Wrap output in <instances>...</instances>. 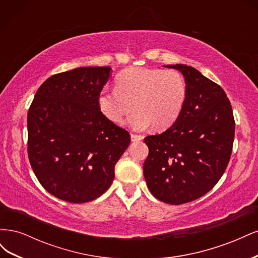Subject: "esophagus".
Instances as JSON below:
<instances>
[{
    "mask_svg": "<svg viewBox=\"0 0 258 258\" xmlns=\"http://www.w3.org/2000/svg\"><path fill=\"white\" fill-rule=\"evenodd\" d=\"M143 140V136L141 135H136V134H131V141L136 142V141H141Z\"/></svg>",
    "mask_w": 258,
    "mask_h": 258,
    "instance_id": "1",
    "label": "esophagus"
}]
</instances>
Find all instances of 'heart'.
<instances>
[{
	"mask_svg": "<svg viewBox=\"0 0 258 258\" xmlns=\"http://www.w3.org/2000/svg\"><path fill=\"white\" fill-rule=\"evenodd\" d=\"M187 98L185 77L176 70L129 68L116 77V88L99 92V111L113 122H121L134 110L128 124L135 130L170 127L178 118Z\"/></svg>",
	"mask_w": 258,
	"mask_h": 258,
	"instance_id": "heart-1",
	"label": "heart"
}]
</instances>
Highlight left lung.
I'll list each match as a JSON object with an SVG mask.
<instances>
[{"label":"left lung","instance_id":"obj_1","mask_svg":"<svg viewBox=\"0 0 258 258\" xmlns=\"http://www.w3.org/2000/svg\"><path fill=\"white\" fill-rule=\"evenodd\" d=\"M166 68L182 72L187 98L172 126L144 139L150 152L143 173L155 198L183 205L204 196L224 174L232 152L235 118L220 85L189 66Z\"/></svg>","mask_w":258,"mask_h":258}]
</instances>
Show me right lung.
Listing matches in <instances>:
<instances>
[{"mask_svg": "<svg viewBox=\"0 0 258 258\" xmlns=\"http://www.w3.org/2000/svg\"><path fill=\"white\" fill-rule=\"evenodd\" d=\"M110 67H84L50 76L28 112V156L38 182L71 204L103 195L130 135L99 111Z\"/></svg>", "mask_w": 258, "mask_h": 258, "instance_id": "right-lung-1", "label": "right lung"}]
</instances>
